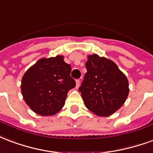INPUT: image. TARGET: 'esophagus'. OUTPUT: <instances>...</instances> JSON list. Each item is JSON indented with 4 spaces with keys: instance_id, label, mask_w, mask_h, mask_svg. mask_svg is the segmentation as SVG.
I'll return each mask as SVG.
<instances>
[{
    "instance_id": "34e87169",
    "label": "esophagus",
    "mask_w": 153,
    "mask_h": 153,
    "mask_svg": "<svg viewBox=\"0 0 153 153\" xmlns=\"http://www.w3.org/2000/svg\"><path fill=\"white\" fill-rule=\"evenodd\" d=\"M80 79H77V80H76V88L77 89L79 87V85H80Z\"/></svg>"
}]
</instances>
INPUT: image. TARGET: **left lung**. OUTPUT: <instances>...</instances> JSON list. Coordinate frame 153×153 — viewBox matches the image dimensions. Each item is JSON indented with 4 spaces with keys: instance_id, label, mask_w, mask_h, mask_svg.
I'll use <instances>...</instances> for the list:
<instances>
[{
    "instance_id": "left-lung-1",
    "label": "left lung",
    "mask_w": 153,
    "mask_h": 153,
    "mask_svg": "<svg viewBox=\"0 0 153 153\" xmlns=\"http://www.w3.org/2000/svg\"><path fill=\"white\" fill-rule=\"evenodd\" d=\"M87 72L79 87L85 107L108 117L123 105L129 94L127 78L112 61L97 54L88 57Z\"/></svg>"
}]
</instances>
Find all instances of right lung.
I'll use <instances>...</instances> for the list:
<instances>
[{
  "label": "right lung",
  "mask_w": 153,
  "mask_h": 153,
  "mask_svg": "<svg viewBox=\"0 0 153 153\" xmlns=\"http://www.w3.org/2000/svg\"><path fill=\"white\" fill-rule=\"evenodd\" d=\"M72 68L63 57L41 59L22 79L21 90L30 108L41 116H52L62 109L69 90L76 86Z\"/></svg>",
  "instance_id": "right-lung-1"
}]
</instances>
